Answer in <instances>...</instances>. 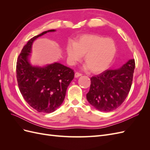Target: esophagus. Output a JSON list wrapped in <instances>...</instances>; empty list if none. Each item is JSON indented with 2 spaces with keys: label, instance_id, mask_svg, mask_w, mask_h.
<instances>
[{
  "label": "esophagus",
  "instance_id": "obj_1",
  "mask_svg": "<svg viewBox=\"0 0 150 150\" xmlns=\"http://www.w3.org/2000/svg\"><path fill=\"white\" fill-rule=\"evenodd\" d=\"M74 76H75V78H79V77L82 76V74H81V73H79V72H76V73H75V75H74Z\"/></svg>",
  "mask_w": 150,
  "mask_h": 150
}]
</instances>
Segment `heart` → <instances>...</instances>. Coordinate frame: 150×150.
<instances>
[{
  "instance_id": "b5f03b06",
  "label": "heart",
  "mask_w": 150,
  "mask_h": 150,
  "mask_svg": "<svg viewBox=\"0 0 150 150\" xmlns=\"http://www.w3.org/2000/svg\"><path fill=\"white\" fill-rule=\"evenodd\" d=\"M68 60L72 64L84 55V69L100 73L110 66L115 57L117 47L115 40L96 34H84L70 42L66 48Z\"/></svg>"
}]
</instances>
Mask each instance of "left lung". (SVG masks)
<instances>
[{"label": "left lung", "instance_id": "obj_1", "mask_svg": "<svg viewBox=\"0 0 150 150\" xmlns=\"http://www.w3.org/2000/svg\"><path fill=\"white\" fill-rule=\"evenodd\" d=\"M134 59H129L116 69L104 71L91 78L86 98L96 110L109 112L116 110L124 102L132 84Z\"/></svg>", "mask_w": 150, "mask_h": 150}]
</instances>
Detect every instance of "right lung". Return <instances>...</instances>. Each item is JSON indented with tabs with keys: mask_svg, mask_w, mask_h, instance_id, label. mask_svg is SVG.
<instances>
[{
	"mask_svg": "<svg viewBox=\"0 0 150 150\" xmlns=\"http://www.w3.org/2000/svg\"><path fill=\"white\" fill-rule=\"evenodd\" d=\"M51 29L30 39L17 58L16 74L18 86L25 101L40 112L55 111L64 101L66 90L74 77L71 68L59 62L43 66H33L30 62L33 44Z\"/></svg>",
	"mask_w": 150,
	"mask_h": 150,
	"instance_id": "1",
	"label": "right lung"
}]
</instances>
